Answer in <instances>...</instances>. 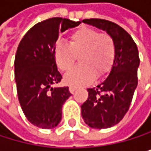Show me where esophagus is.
Returning a JSON list of instances; mask_svg holds the SVG:
<instances>
[{"label": "esophagus", "instance_id": "1", "mask_svg": "<svg viewBox=\"0 0 151 151\" xmlns=\"http://www.w3.org/2000/svg\"><path fill=\"white\" fill-rule=\"evenodd\" d=\"M76 90H77L76 87H74V86H70V91L71 93H73Z\"/></svg>", "mask_w": 151, "mask_h": 151}]
</instances>
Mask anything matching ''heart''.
Wrapping results in <instances>:
<instances>
[{
  "mask_svg": "<svg viewBox=\"0 0 151 151\" xmlns=\"http://www.w3.org/2000/svg\"><path fill=\"white\" fill-rule=\"evenodd\" d=\"M54 55L59 68L64 71L73 67L79 56L81 64L69 71L64 81L67 84L81 86L91 82L95 75L100 78L109 70L115 60L116 45L109 33L82 27L70 36L69 44H56Z\"/></svg>",
  "mask_w": 151,
  "mask_h": 151,
  "instance_id": "heart-1",
  "label": "heart"
}]
</instances>
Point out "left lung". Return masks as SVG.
<instances>
[{
    "label": "left lung",
    "mask_w": 151,
    "mask_h": 151,
    "mask_svg": "<svg viewBox=\"0 0 151 151\" xmlns=\"http://www.w3.org/2000/svg\"><path fill=\"white\" fill-rule=\"evenodd\" d=\"M83 22L106 31L115 42L116 56L111 73L97 86L88 89V99L81 106L86 124L100 129L111 128L129 111L137 88L138 47L131 36L115 22L103 19H85Z\"/></svg>",
    "instance_id": "obj_1"
}]
</instances>
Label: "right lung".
I'll use <instances>...</instances> for the list:
<instances>
[{
	"mask_svg": "<svg viewBox=\"0 0 151 151\" xmlns=\"http://www.w3.org/2000/svg\"><path fill=\"white\" fill-rule=\"evenodd\" d=\"M81 22L60 17L38 22L26 32L17 49V94L25 117L36 127L52 129L61 119L62 105L71 94L69 87H51L62 79L54 50L60 33Z\"/></svg>",
	"mask_w": 151,
	"mask_h": 151,
	"instance_id": "right-lung-1",
	"label": "right lung"
}]
</instances>
